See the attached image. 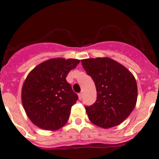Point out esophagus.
Listing matches in <instances>:
<instances>
[{
    "label": "esophagus",
    "instance_id": "1",
    "mask_svg": "<svg viewBox=\"0 0 159 159\" xmlns=\"http://www.w3.org/2000/svg\"><path fill=\"white\" fill-rule=\"evenodd\" d=\"M82 93H79V94H78V98H79V100H81V99H82Z\"/></svg>",
    "mask_w": 159,
    "mask_h": 159
}]
</instances>
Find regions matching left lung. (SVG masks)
I'll return each mask as SVG.
<instances>
[{"mask_svg": "<svg viewBox=\"0 0 159 159\" xmlns=\"http://www.w3.org/2000/svg\"><path fill=\"white\" fill-rule=\"evenodd\" d=\"M97 90V100L85 107L90 121L102 129H110L125 121L137 102L138 87L134 75L110 57L81 60Z\"/></svg>", "mask_w": 159, "mask_h": 159, "instance_id": "8db88e82", "label": "left lung"}]
</instances>
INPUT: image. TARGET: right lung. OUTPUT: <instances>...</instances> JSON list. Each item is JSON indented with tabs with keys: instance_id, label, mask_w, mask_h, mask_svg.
I'll use <instances>...</instances> for the list:
<instances>
[{
	"instance_id": "obj_1",
	"label": "right lung",
	"mask_w": 159,
	"mask_h": 159,
	"mask_svg": "<svg viewBox=\"0 0 159 159\" xmlns=\"http://www.w3.org/2000/svg\"><path fill=\"white\" fill-rule=\"evenodd\" d=\"M79 62L73 58L48 59L28 75L22 86L21 102L26 115L38 128L55 131L68 122L78 97L66 77Z\"/></svg>"
}]
</instances>
